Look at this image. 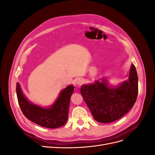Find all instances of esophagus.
Segmentation results:
<instances>
[{"mask_svg": "<svg viewBox=\"0 0 155 155\" xmlns=\"http://www.w3.org/2000/svg\"><path fill=\"white\" fill-rule=\"evenodd\" d=\"M83 82H84V80L81 78H78L75 79V83H76V84L78 85H81V84H83Z\"/></svg>", "mask_w": 155, "mask_h": 155, "instance_id": "1", "label": "esophagus"}]
</instances>
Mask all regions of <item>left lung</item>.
<instances>
[{
  "label": "left lung",
  "mask_w": 155,
  "mask_h": 155,
  "mask_svg": "<svg viewBox=\"0 0 155 155\" xmlns=\"http://www.w3.org/2000/svg\"><path fill=\"white\" fill-rule=\"evenodd\" d=\"M138 75L131 64L129 79L118 87H109L105 79L81 88V93L94 120L107 124L121 118L134 105L138 93Z\"/></svg>",
  "instance_id": "obj_1"
}]
</instances>
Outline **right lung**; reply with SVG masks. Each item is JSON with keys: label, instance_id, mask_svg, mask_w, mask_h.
<instances>
[{"label": "right lung", "instance_id": "right-lung-1", "mask_svg": "<svg viewBox=\"0 0 155 155\" xmlns=\"http://www.w3.org/2000/svg\"><path fill=\"white\" fill-rule=\"evenodd\" d=\"M73 85H68L61 92L57 100L48 108H43L28 101L17 83L16 91L18 105L26 118L40 126L55 129L64 125L68 120L70 97L74 90Z\"/></svg>", "mask_w": 155, "mask_h": 155}]
</instances>
